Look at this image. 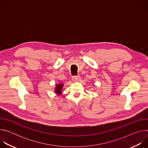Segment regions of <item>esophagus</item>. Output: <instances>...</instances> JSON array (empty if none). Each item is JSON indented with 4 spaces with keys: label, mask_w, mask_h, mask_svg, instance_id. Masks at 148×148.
Returning a JSON list of instances; mask_svg holds the SVG:
<instances>
[{
    "label": "esophagus",
    "mask_w": 148,
    "mask_h": 148,
    "mask_svg": "<svg viewBox=\"0 0 148 148\" xmlns=\"http://www.w3.org/2000/svg\"><path fill=\"white\" fill-rule=\"evenodd\" d=\"M79 75H74V76H73L72 77V79L74 81H77V80H78L79 79Z\"/></svg>",
    "instance_id": "1"
}]
</instances>
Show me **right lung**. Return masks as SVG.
I'll list each match as a JSON object with an SVG mask.
<instances>
[{"label":"right lung","instance_id":"1","mask_svg":"<svg viewBox=\"0 0 148 148\" xmlns=\"http://www.w3.org/2000/svg\"><path fill=\"white\" fill-rule=\"evenodd\" d=\"M63 86L62 84H60L58 85H57V87H56V92L58 94H60L61 93V90Z\"/></svg>","mask_w":148,"mask_h":148}]
</instances>
